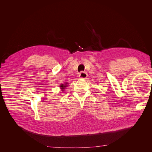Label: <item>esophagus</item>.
Masks as SVG:
<instances>
[{
	"label": "esophagus",
	"mask_w": 152,
	"mask_h": 152,
	"mask_svg": "<svg viewBox=\"0 0 152 152\" xmlns=\"http://www.w3.org/2000/svg\"><path fill=\"white\" fill-rule=\"evenodd\" d=\"M79 77L80 78V79H85L87 78V73L85 72H81L80 73H79Z\"/></svg>",
	"instance_id": "1"
}]
</instances>
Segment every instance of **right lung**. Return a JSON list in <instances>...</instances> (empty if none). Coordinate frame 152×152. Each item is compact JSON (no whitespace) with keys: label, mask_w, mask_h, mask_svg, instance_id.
I'll return each mask as SVG.
<instances>
[{"label":"right lung","mask_w":152,"mask_h":152,"mask_svg":"<svg viewBox=\"0 0 152 152\" xmlns=\"http://www.w3.org/2000/svg\"><path fill=\"white\" fill-rule=\"evenodd\" d=\"M67 84H68L67 82H65V83L64 84H61L60 86H59V87H60L62 91H64V89H65V87H67Z\"/></svg>","instance_id":"obj_1"}]
</instances>
